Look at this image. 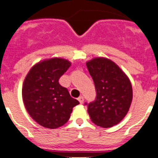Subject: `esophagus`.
Wrapping results in <instances>:
<instances>
[{"label": "esophagus", "instance_id": "34e87169", "mask_svg": "<svg viewBox=\"0 0 158 158\" xmlns=\"http://www.w3.org/2000/svg\"><path fill=\"white\" fill-rule=\"evenodd\" d=\"M78 100H79V102H80V103H83L84 102V97L83 96H80L79 97V98H78Z\"/></svg>", "mask_w": 158, "mask_h": 158}]
</instances>
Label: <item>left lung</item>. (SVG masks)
<instances>
[{"mask_svg":"<svg viewBox=\"0 0 158 158\" xmlns=\"http://www.w3.org/2000/svg\"><path fill=\"white\" fill-rule=\"evenodd\" d=\"M96 89V98L88 112L94 124L103 128L117 125L127 114L132 102L131 83L117 64L106 58H94L86 64Z\"/></svg>","mask_w":158,"mask_h":158,"instance_id":"8db88e82","label":"left lung"}]
</instances>
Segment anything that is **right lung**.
Listing matches in <instances>:
<instances>
[{"label":"right lung","instance_id":"obj_1","mask_svg":"<svg viewBox=\"0 0 158 158\" xmlns=\"http://www.w3.org/2000/svg\"><path fill=\"white\" fill-rule=\"evenodd\" d=\"M70 64L61 58L46 60L32 67L24 79L22 96L26 110L43 127L56 129L64 125L73 107L79 104L59 84Z\"/></svg>","mask_w":158,"mask_h":158}]
</instances>
